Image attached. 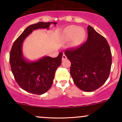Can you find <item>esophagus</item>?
<instances>
[{"instance_id": "34e87169", "label": "esophagus", "mask_w": 122, "mask_h": 122, "mask_svg": "<svg viewBox=\"0 0 122 122\" xmlns=\"http://www.w3.org/2000/svg\"><path fill=\"white\" fill-rule=\"evenodd\" d=\"M66 59V55H65L64 54H63V56H62V60H63V61H64V60Z\"/></svg>"}]
</instances>
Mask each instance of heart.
Instances as JSON below:
<instances>
[{
  "label": "heart",
  "mask_w": 122,
  "mask_h": 122,
  "mask_svg": "<svg viewBox=\"0 0 122 122\" xmlns=\"http://www.w3.org/2000/svg\"><path fill=\"white\" fill-rule=\"evenodd\" d=\"M86 36L84 29L78 26L71 25L68 26L63 31V37L66 41H71L74 39L72 43L73 47H76L81 44Z\"/></svg>",
  "instance_id": "obj_1"
}]
</instances>
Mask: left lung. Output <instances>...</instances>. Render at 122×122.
Here are the masks:
<instances>
[{"mask_svg": "<svg viewBox=\"0 0 122 122\" xmlns=\"http://www.w3.org/2000/svg\"><path fill=\"white\" fill-rule=\"evenodd\" d=\"M86 42L65 51L71 61L70 73L73 81L85 92L96 91L106 82L112 66L111 48L104 36L88 25Z\"/></svg>", "mask_w": 122, "mask_h": 122, "instance_id": "obj_1", "label": "left lung"}]
</instances>
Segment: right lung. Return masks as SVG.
Masks as SVG:
<instances>
[{
    "instance_id": "add662e5",
    "label": "right lung",
    "mask_w": 122,
    "mask_h": 122,
    "mask_svg": "<svg viewBox=\"0 0 122 122\" xmlns=\"http://www.w3.org/2000/svg\"><path fill=\"white\" fill-rule=\"evenodd\" d=\"M56 22H39L28 26L13 43L10 53L9 62L11 71L18 84L23 90L35 94H43L51 87L55 73L61 64L63 53L56 58L45 56L38 61L25 59L22 51V43L34 30L49 29Z\"/></svg>"
}]
</instances>
